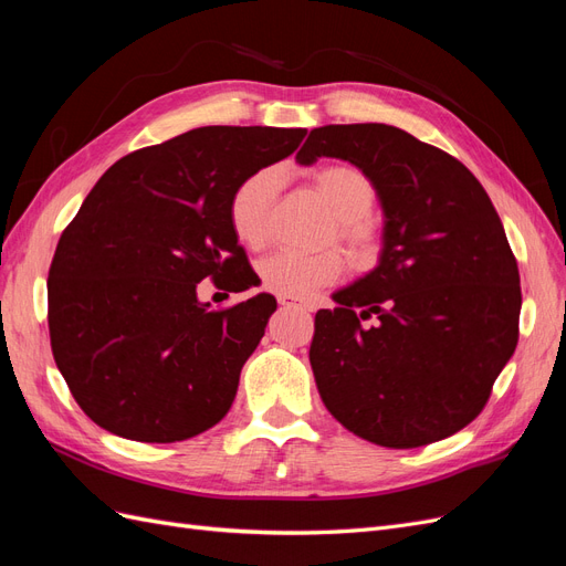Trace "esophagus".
Wrapping results in <instances>:
<instances>
[{
	"mask_svg": "<svg viewBox=\"0 0 566 566\" xmlns=\"http://www.w3.org/2000/svg\"><path fill=\"white\" fill-rule=\"evenodd\" d=\"M279 304L281 306H300V310H304V312H312V306L310 304H302V302H297V300H293V297H279Z\"/></svg>",
	"mask_w": 566,
	"mask_h": 566,
	"instance_id": "obj_1",
	"label": "esophagus"
}]
</instances>
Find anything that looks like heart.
Listing matches in <instances>:
<instances>
[{
    "mask_svg": "<svg viewBox=\"0 0 566 566\" xmlns=\"http://www.w3.org/2000/svg\"><path fill=\"white\" fill-rule=\"evenodd\" d=\"M314 184L337 217V241L345 243L356 260H368L375 252V229L366 219L373 210L375 186L354 165H325L316 169ZM283 188V169L260 167L241 179L229 200V221L238 241L250 250L264 248L269 238V214ZM342 260L337 252L304 254L283 250L260 264V283L269 293L283 297H306L318 287L339 279Z\"/></svg>",
    "mask_w": 566,
    "mask_h": 566,
    "instance_id": "b5f03b06",
    "label": "heart"
}]
</instances>
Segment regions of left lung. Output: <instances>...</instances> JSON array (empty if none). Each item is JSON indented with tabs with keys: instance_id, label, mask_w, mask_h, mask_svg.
Listing matches in <instances>:
<instances>
[{
	"instance_id": "1",
	"label": "left lung",
	"mask_w": 566,
	"mask_h": 566,
	"mask_svg": "<svg viewBox=\"0 0 566 566\" xmlns=\"http://www.w3.org/2000/svg\"><path fill=\"white\" fill-rule=\"evenodd\" d=\"M323 156L373 181L385 231L378 266L316 314L321 399L378 447L447 439L482 413L517 347L520 269L501 217L465 165L399 127L312 129L297 163Z\"/></svg>"
}]
</instances>
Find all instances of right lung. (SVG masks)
Masks as SVG:
<instances>
[{
	"instance_id": "add662e5",
	"label": "right lung",
	"mask_w": 566,
	"mask_h": 566,
	"mask_svg": "<svg viewBox=\"0 0 566 566\" xmlns=\"http://www.w3.org/2000/svg\"><path fill=\"white\" fill-rule=\"evenodd\" d=\"M306 129L200 127L117 160L63 231L49 269V337L80 408L146 443L210 430L229 413L273 295L229 310L198 283L254 285L229 221L233 188L287 158Z\"/></svg>"
}]
</instances>
